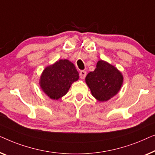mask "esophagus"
<instances>
[{
	"label": "esophagus",
	"instance_id": "1",
	"mask_svg": "<svg viewBox=\"0 0 155 155\" xmlns=\"http://www.w3.org/2000/svg\"><path fill=\"white\" fill-rule=\"evenodd\" d=\"M86 71L85 70H81L80 71L79 73V77L80 78H81V79H84L85 77H86Z\"/></svg>",
	"mask_w": 155,
	"mask_h": 155
}]
</instances>
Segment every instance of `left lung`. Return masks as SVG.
<instances>
[{
    "label": "left lung",
    "mask_w": 155,
    "mask_h": 155,
    "mask_svg": "<svg viewBox=\"0 0 155 155\" xmlns=\"http://www.w3.org/2000/svg\"><path fill=\"white\" fill-rule=\"evenodd\" d=\"M86 82L93 96L99 101L104 102L119 92L123 83V77L114 66L100 60L95 70L87 74Z\"/></svg>",
    "instance_id": "1"
}]
</instances>
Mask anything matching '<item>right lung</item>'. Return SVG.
<instances>
[{
    "label": "right lung",
    "mask_w": 155,
    "mask_h": 155,
    "mask_svg": "<svg viewBox=\"0 0 155 155\" xmlns=\"http://www.w3.org/2000/svg\"><path fill=\"white\" fill-rule=\"evenodd\" d=\"M78 77L73 63L67 60H60L45 69L41 77L40 85L48 96L58 100L66 94L71 84Z\"/></svg>",
    "instance_id": "obj_1"
}]
</instances>
